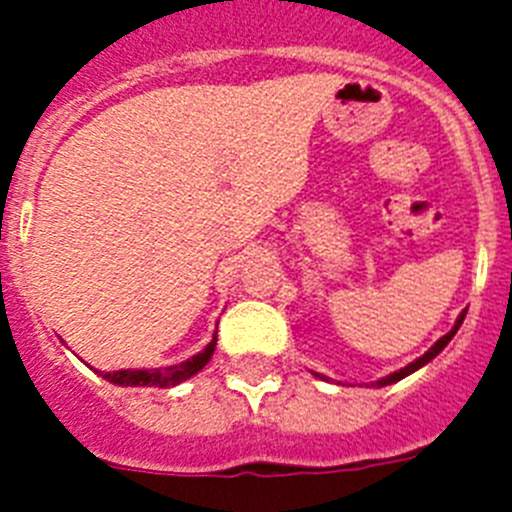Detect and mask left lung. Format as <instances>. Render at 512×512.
Masks as SVG:
<instances>
[{"label":"left lung","mask_w":512,"mask_h":512,"mask_svg":"<svg viewBox=\"0 0 512 512\" xmlns=\"http://www.w3.org/2000/svg\"><path fill=\"white\" fill-rule=\"evenodd\" d=\"M464 315H467V312H461L459 318H456L454 328H451L449 333H446V336H443V338H438V341L433 343V346L428 348V351H425L423 356H420V359H415L413 364H408V366H405V369H400V372H392L390 377H382V379H379V382H374V384H377V387H384V384H395V382H400V379H405V377H408V374L418 372L420 366H425V364H428V361H431V359H436V356L441 354L443 348L449 346V341H451V338L456 336V330H459V325L464 323ZM312 374H315V372H312ZM315 377H320V379H323V374H315Z\"/></svg>","instance_id":"1"}]
</instances>
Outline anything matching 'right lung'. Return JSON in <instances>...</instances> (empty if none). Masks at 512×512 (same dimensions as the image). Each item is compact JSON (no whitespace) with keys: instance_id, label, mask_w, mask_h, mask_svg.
I'll return each mask as SVG.
<instances>
[{"instance_id":"right-lung-1","label":"right lung","mask_w":512,"mask_h":512,"mask_svg":"<svg viewBox=\"0 0 512 512\" xmlns=\"http://www.w3.org/2000/svg\"><path fill=\"white\" fill-rule=\"evenodd\" d=\"M217 338L212 336V341L207 343L205 351H200L192 359L182 361V364L174 366H161V369H120V372H99V377H104L107 382L120 384V387H174V384H182L184 379L194 377V374L205 369L207 361L215 354Z\"/></svg>"}]
</instances>
